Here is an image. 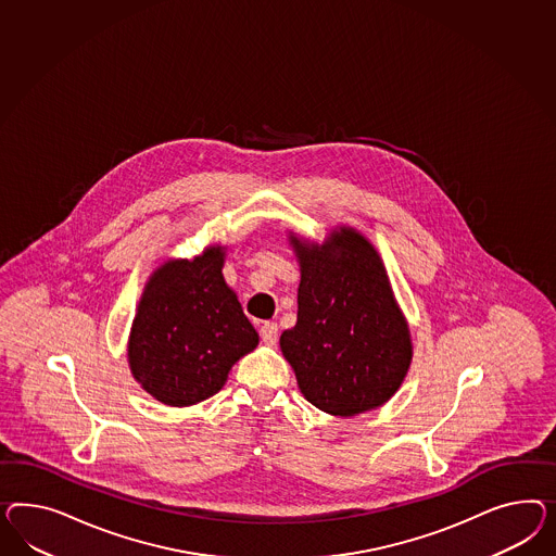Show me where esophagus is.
Segmentation results:
<instances>
[{"mask_svg":"<svg viewBox=\"0 0 556 556\" xmlns=\"http://www.w3.org/2000/svg\"><path fill=\"white\" fill-rule=\"evenodd\" d=\"M277 324L275 321H265L263 326H261V340L265 342L267 345H273L277 342Z\"/></svg>","mask_w":556,"mask_h":556,"instance_id":"34e87169","label":"esophagus"}]
</instances>
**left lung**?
<instances>
[{
	"instance_id": "1",
	"label": "left lung",
	"mask_w": 556,
	"mask_h": 556,
	"mask_svg": "<svg viewBox=\"0 0 556 556\" xmlns=\"http://www.w3.org/2000/svg\"><path fill=\"white\" fill-rule=\"evenodd\" d=\"M289 244L301 270L298 324L279 344L301 394L333 417L384 405L405 380L413 342L382 258L350 226L321 244L291 232Z\"/></svg>"
}]
</instances>
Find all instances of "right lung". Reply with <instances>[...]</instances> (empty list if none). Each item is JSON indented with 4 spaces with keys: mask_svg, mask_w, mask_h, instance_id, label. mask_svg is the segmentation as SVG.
<instances>
[{
    "mask_svg": "<svg viewBox=\"0 0 556 556\" xmlns=\"http://www.w3.org/2000/svg\"><path fill=\"white\" fill-rule=\"evenodd\" d=\"M223 267L225 247L212 244L192 261H165L141 293L127 358L141 389L164 405L211 399L258 344Z\"/></svg>",
    "mask_w": 556,
    "mask_h": 556,
    "instance_id": "1",
    "label": "right lung"
}]
</instances>
